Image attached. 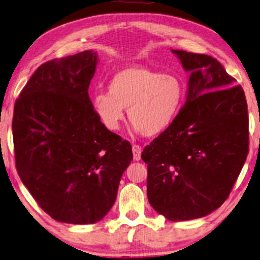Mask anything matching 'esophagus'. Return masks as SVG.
<instances>
[{
    "instance_id": "obj_1",
    "label": "esophagus",
    "mask_w": 260,
    "mask_h": 260,
    "mask_svg": "<svg viewBox=\"0 0 260 260\" xmlns=\"http://www.w3.org/2000/svg\"><path fill=\"white\" fill-rule=\"evenodd\" d=\"M133 152H134V159L135 160H141L142 155V148L139 145H133Z\"/></svg>"
}]
</instances>
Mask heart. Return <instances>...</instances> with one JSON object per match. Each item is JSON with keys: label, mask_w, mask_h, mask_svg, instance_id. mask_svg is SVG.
I'll return each mask as SVG.
<instances>
[{"label": "heart", "mask_w": 260, "mask_h": 260, "mask_svg": "<svg viewBox=\"0 0 260 260\" xmlns=\"http://www.w3.org/2000/svg\"><path fill=\"white\" fill-rule=\"evenodd\" d=\"M185 88L178 75L160 74L144 67H129L116 73L108 92H96L93 111L107 129L117 131L125 118L145 137L163 134L179 114Z\"/></svg>", "instance_id": "1"}]
</instances>
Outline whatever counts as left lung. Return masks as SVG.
<instances>
[{
	"instance_id": "1",
	"label": "left lung",
	"mask_w": 260,
	"mask_h": 260,
	"mask_svg": "<svg viewBox=\"0 0 260 260\" xmlns=\"http://www.w3.org/2000/svg\"><path fill=\"white\" fill-rule=\"evenodd\" d=\"M190 74L186 101L146 145L151 206L171 221L204 217L230 194L249 152L245 93L211 56L171 50Z\"/></svg>"
}]
</instances>
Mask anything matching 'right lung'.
<instances>
[{
    "instance_id": "add662e5",
    "label": "right lung",
    "mask_w": 260,
    "mask_h": 260,
    "mask_svg": "<svg viewBox=\"0 0 260 260\" xmlns=\"http://www.w3.org/2000/svg\"><path fill=\"white\" fill-rule=\"evenodd\" d=\"M97 63L92 50L44 63L15 102L18 176L43 211L61 223L102 219L133 160L130 143L109 131L92 109L88 89Z\"/></svg>"
}]
</instances>
